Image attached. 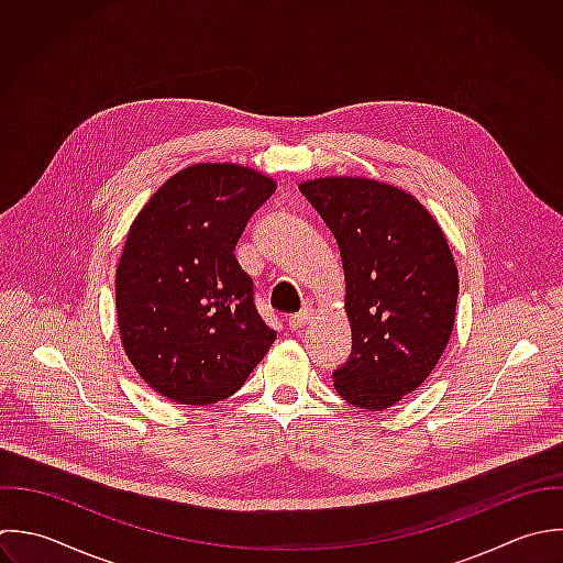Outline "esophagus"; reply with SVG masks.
<instances>
[{"instance_id":"esophagus-1","label":"esophagus","mask_w":563,"mask_h":563,"mask_svg":"<svg viewBox=\"0 0 563 563\" xmlns=\"http://www.w3.org/2000/svg\"><path fill=\"white\" fill-rule=\"evenodd\" d=\"M313 307L311 305H307V307H302V311H298V313H294L291 318H289V329H302L311 318H313Z\"/></svg>"}]
</instances>
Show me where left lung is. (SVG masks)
<instances>
[{
	"mask_svg": "<svg viewBox=\"0 0 563 563\" xmlns=\"http://www.w3.org/2000/svg\"><path fill=\"white\" fill-rule=\"evenodd\" d=\"M300 192L333 232L353 333L338 395L382 412L439 364L456 320L459 269L437 219L410 192L366 177H318Z\"/></svg>",
	"mask_w": 563,
	"mask_h": 563,
	"instance_id": "1",
	"label": "left lung"
}]
</instances>
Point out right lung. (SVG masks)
Returning a JSON list of instances; mask_svg holds the SVG:
<instances>
[{"label":"right lung","mask_w":563,"mask_h":563,"mask_svg":"<svg viewBox=\"0 0 563 563\" xmlns=\"http://www.w3.org/2000/svg\"><path fill=\"white\" fill-rule=\"evenodd\" d=\"M276 181L241 164H192L133 219L115 269L122 349L137 375L181 406L234 395L276 340L234 256Z\"/></svg>","instance_id":"right-lung-1"}]
</instances>
